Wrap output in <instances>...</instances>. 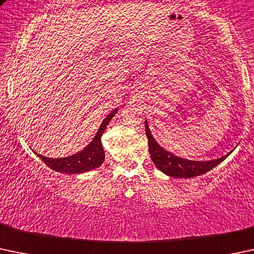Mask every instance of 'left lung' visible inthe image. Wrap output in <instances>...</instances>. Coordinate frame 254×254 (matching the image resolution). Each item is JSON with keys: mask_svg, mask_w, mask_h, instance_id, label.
<instances>
[{"mask_svg": "<svg viewBox=\"0 0 254 254\" xmlns=\"http://www.w3.org/2000/svg\"><path fill=\"white\" fill-rule=\"evenodd\" d=\"M146 136L148 138V148L151 154L152 162L157 168L164 174L173 176V178H193V176L202 175L209 172L214 167H217L220 162H223L229 154L221 157V158L213 159V161L199 162V161H189V159L180 158L172 154L170 152L165 151L157 143L148 129L147 122L145 124Z\"/></svg>", "mask_w": 254, "mask_h": 254, "instance_id": "1", "label": "left lung"}]
</instances>
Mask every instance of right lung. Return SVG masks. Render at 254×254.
<instances>
[{
  "instance_id": "right-lung-1",
  "label": "right lung",
  "mask_w": 254,
  "mask_h": 254,
  "mask_svg": "<svg viewBox=\"0 0 254 254\" xmlns=\"http://www.w3.org/2000/svg\"><path fill=\"white\" fill-rule=\"evenodd\" d=\"M118 109H114L113 112L109 113V116L105 118V120L101 124L97 134H96L93 140L89 146L78 153L73 156L64 157V158H49L44 157L41 154L37 156L41 158V161L56 172L65 173V174H78V173H85L87 170H91L93 168H97L102 164L105 161V152H103L102 143H101V137H102L103 131L106 130V127L111 119L113 118L114 114L117 113Z\"/></svg>"
}]
</instances>
